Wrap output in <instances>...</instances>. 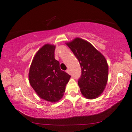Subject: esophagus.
Segmentation results:
<instances>
[{
  "instance_id": "obj_1",
  "label": "esophagus",
  "mask_w": 132,
  "mask_h": 132,
  "mask_svg": "<svg viewBox=\"0 0 132 132\" xmlns=\"http://www.w3.org/2000/svg\"><path fill=\"white\" fill-rule=\"evenodd\" d=\"M66 72L68 74H70V71H69V69H67V70H66Z\"/></svg>"
}]
</instances>
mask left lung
<instances>
[{
	"label": "left lung",
	"mask_w": 132,
	"mask_h": 132,
	"mask_svg": "<svg viewBox=\"0 0 132 132\" xmlns=\"http://www.w3.org/2000/svg\"><path fill=\"white\" fill-rule=\"evenodd\" d=\"M67 45L79 62L81 75L78 84L82 94L93 99L104 91L108 79L109 68L104 56L90 43L75 38Z\"/></svg>",
	"instance_id": "8db88e82"
}]
</instances>
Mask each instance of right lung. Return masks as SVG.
Listing matches in <instances>:
<instances>
[{
  "label": "right lung",
  "mask_w": 132,
  "mask_h": 132,
  "mask_svg": "<svg viewBox=\"0 0 132 132\" xmlns=\"http://www.w3.org/2000/svg\"><path fill=\"white\" fill-rule=\"evenodd\" d=\"M54 45L46 44L35 56L30 66V85L42 99L57 102L63 96L71 76L60 68L54 58Z\"/></svg>",
  "instance_id": "obj_1"
}]
</instances>
